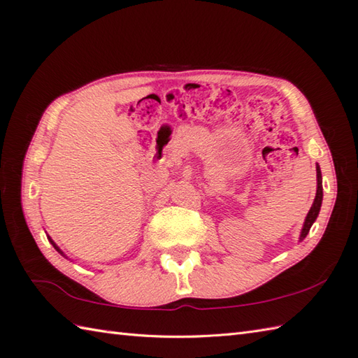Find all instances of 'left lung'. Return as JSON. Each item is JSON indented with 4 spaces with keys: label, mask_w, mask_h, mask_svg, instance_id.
<instances>
[{
    "label": "left lung",
    "mask_w": 358,
    "mask_h": 358,
    "mask_svg": "<svg viewBox=\"0 0 358 358\" xmlns=\"http://www.w3.org/2000/svg\"><path fill=\"white\" fill-rule=\"evenodd\" d=\"M322 199H323V188H322V173H320V166L317 165V194H315V199L314 203L311 206V210H309L308 216L305 219V225L303 229H301V234H300V241H303L306 234L309 233V229H311L314 220L319 216V211H320V206H322Z\"/></svg>",
    "instance_id": "obj_1"
}]
</instances>
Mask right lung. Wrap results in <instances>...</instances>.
I'll list each match as a JSON object with an SVG mask.
<instances>
[{
  "mask_svg": "<svg viewBox=\"0 0 358 358\" xmlns=\"http://www.w3.org/2000/svg\"><path fill=\"white\" fill-rule=\"evenodd\" d=\"M50 242H52V243H53V241H52V239H50ZM53 246H55V248H57V250H58V251H59V248H58V246H57V245H55V243H53ZM59 252H61V251H59ZM61 254H62V252H61Z\"/></svg>",
  "mask_w": 358,
  "mask_h": 358,
  "instance_id": "add662e5",
  "label": "right lung"
}]
</instances>
